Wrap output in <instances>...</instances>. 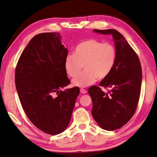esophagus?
Instances as JSON below:
<instances>
[{"mask_svg": "<svg viewBox=\"0 0 157 157\" xmlns=\"http://www.w3.org/2000/svg\"><path fill=\"white\" fill-rule=\"evenodd\" d=\"M80 91H81V94H85L86 93H87V91H86L85 89H81V90H80Z\"/></svg>", "mask_w": 157, "mask_h": 157, "instance_id": "34e87169", "label": "esophagus"}]
</instances>
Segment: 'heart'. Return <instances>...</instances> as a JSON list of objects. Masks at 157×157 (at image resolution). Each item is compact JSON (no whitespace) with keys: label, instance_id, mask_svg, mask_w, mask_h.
Returning <instances> with one entry per match:
<instances>
[{"label":"heart","instance_id":"1","mask_svg":"<svg viewBox=\"0 0 157 157\" xmlns=\"http://www.w3.org/2000/svg\"><path fill=\"white\" fill-rule=\"evenodd\" d=\"M116 59L117 51L113 44L89 39L76 46L75 54L66 57L64 66L67 74L75 77L84 65L85 70L72 80V84L85 87L94 84L98 78L102 79L109 75Z\"/></svg>","mask_w":157,"mask_h":157}]
</instances>
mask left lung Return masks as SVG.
Segmentation results:
<instances>
[{
    "instance_id": "left-lung-1",
    "label": "left lung",
    "mask_w": 157,
    "mask_h": 157,
    "mask_svg": "<svg viewBox=\"0 0 157 157\" xmlns=\"http://www.w3.org/2000/svg\"><path fill=\"white\" fill-rule=\"evenodd\" d=\"M96 33L113 36L117 59L110 75L100 83L108 88L89 89L93 102L92 116L101 129L114 131L122 127L133 116L141 91L142 72L137 54L119 32L113 29L94 30Z\"/></svg>"
}]
</instances>
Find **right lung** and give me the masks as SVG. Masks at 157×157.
I'll use <instances>...</instances> for the list:
<instances>
[{"mask_svg": "<svg viewBox=\"0 0 157 157\" xmlns=\"http://www.w3.org/2000/svg\"><path fill=\"white\" fill-rule=\"evenodd\" d=\"M61 39L57 33L34 36L22 52L15 74L16 90L28 119L50 135L68 126L80 94L77 87L59 91L70 84L64 66L68 50Z\"/></svg>", "mask_w": 157, "mask_h": 157, "instance_id": "add662e5", "label": "right lung"}]
</instances>
